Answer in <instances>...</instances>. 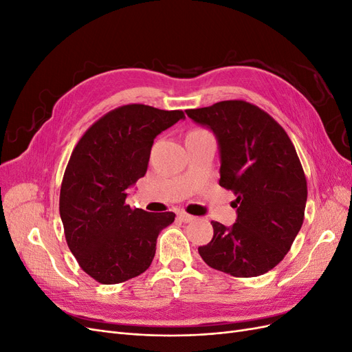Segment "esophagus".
Returning a JSON list of instances; mask_svg holds the SVG:
<instances>
[{
  "instance_id": "esophagus-1",
  "label": "esophagus",
  "mask_w": 352,
  "mask_h": 352,
  "mask_svg": "<svg viewBox=\"0 0 352 352\" xmlns=\"http://www.w3.org/2000/svg\"><path fill=\"white\" fill-rule=\"evenodd\" d=\"M177 217L182 220L184 223H190V221H194L195 220V217L194 216H190V214H188V212H185V211H180L179 214H177Z\"/></svg>"
}]
</instances>
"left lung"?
<instances>
[{"instance_id":"8db88e82","label":"left lung","mask_w":352,"mask_h":352,"mask_svg":"<svg viewBox=\"0 0 352 352\" xmlns=\"http://www.w3.org/2000/svg\"><path fill=\"white\" fill-rule=\"evenodd\" d=\"M186 114L216 135L219 184L236 195V223L211 221L214 235L198 248L201 258L235 278L267 273L291 250L304 221L307 180L292 141L272 116L242 100Z\"/></svg>"}]
</instances>
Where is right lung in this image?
<instances>
[{"label":"right lung","mask_w":352,"mask_h":352,"mask_svg":"<svg viewBox=\"0 0 352 352\" xmlns=\"http://www.w3.org/2000/svg\"><path fill=\"white\" fill-rule=\"evenodd\" d=\"M185 119L180 110L122 105L102 116L74 146L63 176L60 217L80 269L104 285L136 278L150 267L158 233L172 211L126 204L127 189L144 177L155 136Z\"/></svg>","instance_id":"right-lung-1"}]
</instances>
